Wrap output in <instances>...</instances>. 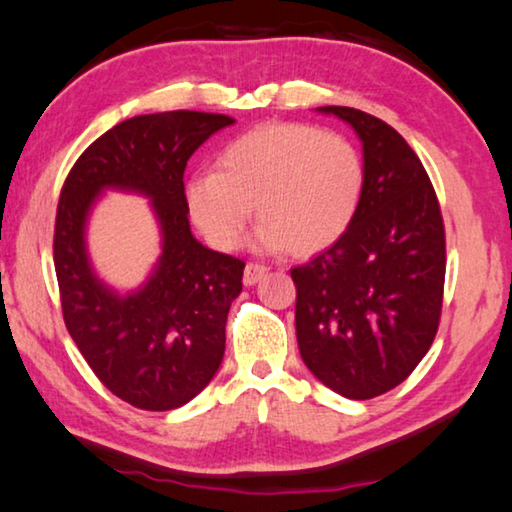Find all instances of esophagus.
<instances>
[{
  "instance_id": "esophagus-1",
  "label": "esophagus",
  "mask_w": 512,
  "mask_h": 512,
  "mask_svg": "<svg viewBox=\"0 0 512 512\" xmlns=\"http://www.w3.org/2000/svg\"><path fill=\"white\" fill-rule=\"evenodd\" d=\"M264 273H266L264 264H248L246 271H243V285H246V287L257 285V282L262 280Z\"/></svg>"
}]
</instances>
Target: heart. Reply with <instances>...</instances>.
<instances>
[{
    "instance_id": "b5f03b06",
    "label": "heart",
    "mask_w": 512,
    "mask_h": 512,
    "mask_svg": "<svg viewBox=\"0 0 512 512\" xmlns=\"http://www.w3.org/2000/svg\"><path fill=\"white\" fill-rule=\"evenodd\" d=\"M364 164L337 132L303 123L259 125L227 143L216 173L186 184V205L198 230L218 250H234L255 214L253 246L314 255L330 248L358 216Z\"/></svg>"
}]
</instances>
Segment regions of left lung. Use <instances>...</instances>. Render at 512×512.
Instances as JSON below:
<instances>
[{
  "instance_id": "8db88e82",
  "label": "left lung",
  "mask_w": 512,
  "mask_h": 512,
  "mask_svg": "<svg viewBox=\"0 0 512 512\" xmlns=\"http://www.w3.org/2000/svg\"><path fill=\"white\" fill-rule=\"evenodd\" d=\"M362 141L364 193L337 243L291 269L300 358L353 401L401 385L431 348L442 314L440 202L403 136L351 107H319Z\"/></svg>"
}]
</instances>
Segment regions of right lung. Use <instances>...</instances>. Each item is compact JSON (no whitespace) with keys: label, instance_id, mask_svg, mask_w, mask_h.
<instances>
[{"label":"right lung","instance_id":"obj_1","mask_svg":"<svg viewBox=\"0 0 512 512\" xmlns=\"http://www.w3.org/2000/svg\"><path fill=\"white\" fill-rule=\"evenodd\" d=\"M223 113L166 111L123 120L93 141L61 189L54 269L63 321L102 385L141 410H175L209 385L223 362L225 321L241 294V259L191 234L186 161L232 125ZM107 188L151 198L162 255L151 278L120 295L96 278L85 225Z\"/></svg>","mask_w":512,"mask_h":512}]
</instances>
